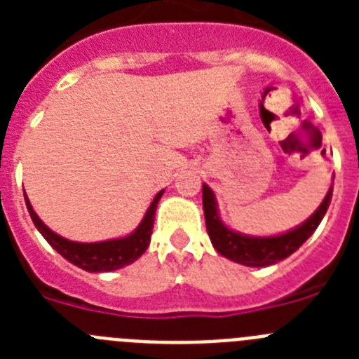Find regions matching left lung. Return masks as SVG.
Here are the masks:
<instances>
[{
	"label": "left lung",
	"instance_id": "obj_1",
	"mask_svg": "<svg viewBox=\"0 0 359 359\" xmlns=\"http://www.w3.org/2000/svg\"><path fill=\"white\" fill-rule=\"evenodd\" d=\"M332 187L329 189L327 196L323 198L322 205L315 210L307 221H304L300 226L294 230L286 231L282 236L275 237H252L244 236L239 231L230 230L224 226L223 221L219 219L217 203L215 196L208 185L203 183V210H205V223H207L208 236H210L212 244L219 253L233 262H239L252 268H262V266L277 264L278 261L290 257L291 253L297 252L318 228L320 221L323 219L331 205Z\"/></svg>",
	"mask_w": 359,
	"mask_h": 359
}]
</instances>
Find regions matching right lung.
<instances>
[{
  "mask_svg": "<svg viewBox=\"0 0 359 359\" xmlns=\"http://www.w3.org/2000/svg\"><path fill=\"white\" fill-rule=\"evenodd\" d=\"M161 196H163V190H160L154 196L151 207L147 208L144 219H142V223L138 224V228L133 231L131 236L120 237V239L102 241V243H75V241H68L65 237L57 236L55 231L50 230L41 221L39 215L34 212L27 194H25V201H27L28 214H30L36 228L43 233L44 239L48 241L50 246L55 252L61 253L66 261L79 266L81 269H86L90 273H93V271L95 273H100V271H115V269L123 268V266L131 264L138 257L144 255L149 243H151L154 214H156L158 201H160Z\"/></svg>",
  "mask_w": 359,
  "mask_h": 359,
  "instance_id": "add662e5",
  "label": "right lung"
}]
</instances>
